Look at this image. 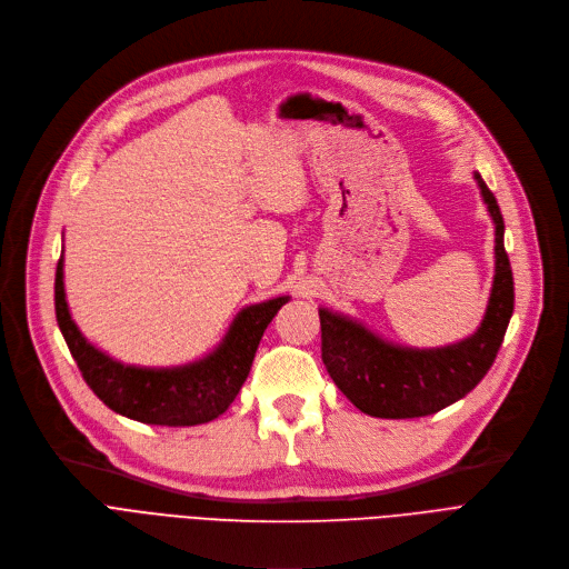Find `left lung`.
Instances as JSON below:
<instances>
[{
    "label": "left lung",
    "instance_id": "8db88e82",
    "mask_svg": "<svg viewBox=\"0 0 569 569\" xmlns=\"http://www.w3.org/2000/svg\"><path fill=\"white\" fill-rule=\"evenodd\" d=\"M475 180L496 224V276L481 327L470 338L438 349L400 347L375 336L355 319L319 310L323 366L336 387L370 417L436 415L468 396L498 357L513 312V278L505 252L500 206L479 173Z\"/></svg>",
    "mask_w": 569,
    "mask_h": 569
}]
</instances>
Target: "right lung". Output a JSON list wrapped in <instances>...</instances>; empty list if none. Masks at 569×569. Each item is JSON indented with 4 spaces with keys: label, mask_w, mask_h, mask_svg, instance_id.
Masks as SVG:
<instances>
[{
    "label": "right lung",
    "mask_w": 569,
    "mask_h": 569,
    "mask_svg": "<svg viewBox=\"0 0 569 569\" xmlns=\"http://www.w3.org/2000/svg\"><path fill=\"white\" fill-rule=\"evenodd\" d=\"M289 301L278 296L240 310L220 347L178 368H137L111 359L78 331L64 299V261L56 270V315L80 375L113 412L154 426H197L227 412L248 380L266 327Z\"/></svg>",
    "instance_id": "right-lung-1"
}]
</instances>
